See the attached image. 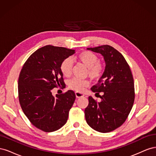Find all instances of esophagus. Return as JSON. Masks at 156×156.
I'll return each instance as SVG.
<instances>
[{
  "label": "esophagus",
  "mask_w": 156,
  "mask_h": 156,
  "mask_svg": "<svg viewBox=\"0 0 156 156\" xmlns=\"http://www.w3.org/2000/svg\"><path fill=\"white\" fill-rule=\"evenodd\" d=\"M75 96H76V98H82L84 96V94L83 93L79 92H75Z\"/></svg>",
  "instance_id": "obj_1"
}]
</instances>
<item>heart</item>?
I'll return each mask as SVG.
<instances>
[{"label":"heart","instance_id":"obj_1","mask_svg":"<svg viewBox=\"0 0 156 156\" xmlns=\"http://www.w3.org/2000/svg\"><path fill=\"white\" fill-rule=\"evenodd\" d=\"M76 59L79 62L83 64L84 66L87 68V74L88 76L93 79H97L101 77L104 66L98 61L97 55L90 51H83L76 56ZM60 69L62 75L65 77H69L72 73V63L69 58H66L60 65ZM89 82L87 80H81L74 78L68 83L69 88L74 90L77 92H82L85 87H88Z\"/></svg>","mask_w":156,"mask_h":156}]
</instances>
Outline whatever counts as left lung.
Wrapping results in <instances>:
<instances>
[{"label":"left lung","mask_w":156,"mask_h":156,"mask_svg":"<svg viewBox=\"0 0 156 156\" xmlns=\"http://www.w3.org/2000/svg\"><path fill=\"white\" fill-rule=\"evenodd\" d=\"M101 54L105 68L98 83L91 90L103 92L100 102L88 98V105L84 110L87 124L101 133H108L123 124L128 116L135 100L133 75L128 64L120 52L104 45L87 48Z\"/></svg>","instance_id":"obj_1"}]
</instances>
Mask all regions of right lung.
<instances>
[{
  "label": "right lung",
  "instance_id": "1",
  "mask_svg": "<svg viewBox=\"0 0 156 156\" xmlns=\"http://www.w3.org/2000/svg\"><path fill=\"white\" fill-rule=\"evenodd\" d=\"M75 53L73 49L45 45L33 53L22 68L18 80L19 100L28 119L42 131L58 130L68 120L75 92L68 90L55 97L51 90L66 87L60 65Z\"/></svg>",
  "mask_w": 156,
  "mask_h": 156
}]
</instances>
